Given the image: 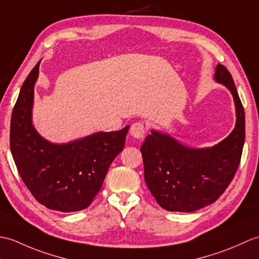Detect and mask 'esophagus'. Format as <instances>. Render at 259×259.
Wrapping results in <instances>:
<instances>
[{"label": "esophagus", "instance_id": "obj_1", "mask_svg": "<svg viewBox=\"0 0 259 259\" xmlns=\"http://www.w3.org/2000/svg\"><path fill=\"white\" fill-rule=\"evenodd\" d=\"M146 134V128L145 125L140 123V122H136L130 128V135L134 137L136 139H141L144 138V136Z\"/></svg>", "mask_w": 259, "mask_h": 259}]
</instances>
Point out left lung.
<instances>
[{"label": "left lung", "mask_w": 259, "mask_h": 259, "mask_svg": "<svg viewBox=\"0 0 259 259\" xmlns=\"http://www.w3.org/2000/svg\"><path fill=\"white\" fill-rule=\"evenodd\" d=\"M213 80L232 93L236 124L227 138L208 148H192L152 129L141 146L145 180L168 211L191 212L216 201L232 183L245 142V111L229 71L218 63Z\"/></svg>", "instance_id": "8db88e82"}]
</instances>
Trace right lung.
Masks as SVG:
<instances>
[{
    "label": "right lung",
    "instance_id": "obj_1",
    "mask_svg": "<svg viewBox=\"0 0 259 259\" xmlns=\"http://www.w3.org/2000/svg\"><path fill=\"white\" fill-rule=\"evenodd\" d=\"M38 61L27 75L11 118V152L22 180L35 199L52 210L79 211L100 191L113 159L122 151L129 126L53 144L32 121Z\"/></svg>",
    "mask_w": 259,
    "mask_h": 259
}]
</instances>
